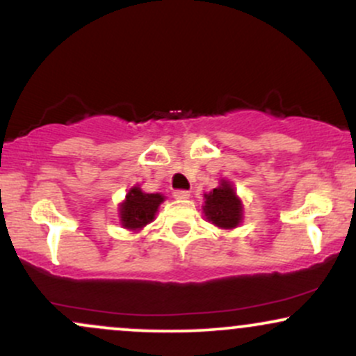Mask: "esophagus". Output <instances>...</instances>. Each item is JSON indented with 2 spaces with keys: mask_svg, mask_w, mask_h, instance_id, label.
<instances>
[{
  "mask_svg": "<svg viewBox=\"0 0 356 356\" xmlns=\"http://www.w3.org/2000/svg\"><path fill=\"white\" fill-rule=\"evenodd\" d=\"M174 197L175 199H189L191 197V192L189 191H174Z\"/></svg>",
  "mask_w": 356,
  "mask_h": 356,
  "instance_id": "obj_1",
  "label": "esophagus"
}]
</instances>
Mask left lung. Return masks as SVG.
<instances>
[{"mask_svg":"<svg viewBox=\"0 0 356 356\" xmlns=\"http://www.w3.org/2000/svg\"><path fill=\"white\" fill-rule=\"evenodd\" d=\"M204 214L209 222L220 229H234L243 220V202L236 195L231 182L220 181V186L204 194Z\"/></svg>","mask_w":356,"mask_h":356,"instance_id":"8db88e82","label":"left lung"}]
</instances>
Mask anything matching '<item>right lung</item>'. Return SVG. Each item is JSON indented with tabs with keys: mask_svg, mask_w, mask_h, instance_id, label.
Masks as SVG:
<instances>
[{
	"mask_svg": "<svg viewBox=\"0 0 356 356\" xmlns=\"http://www.w3.org/2000/svg\"><path fill=\"white\" fill-rule=\"evenodd\" d=\"M162 194H145L138 186L132 187L125 195V201L118 207L120 222L125 229L140 231L142 227L152 222L159 206L164 202Z\"/></svg>",
	"mask_w": 356,
	"mask_h": 356,
	"instance_id": "obj_1",
	"label": "right lung"
}]
</instances>
